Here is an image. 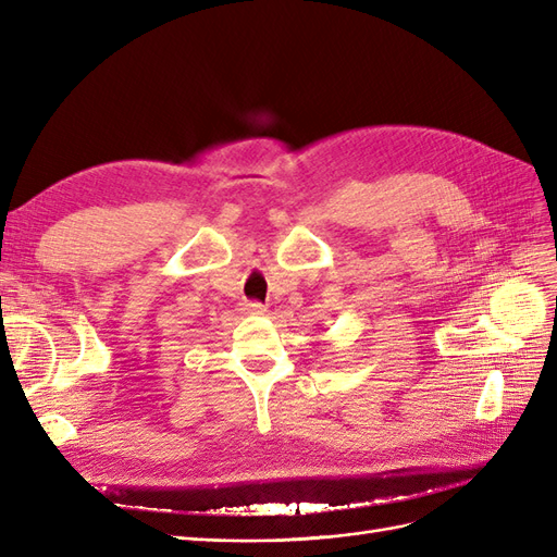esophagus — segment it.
<instances>
[{
    "label": "esophagus",
    "instance_id": "obj_1",
    "mask_svg": "<svg viewBox=\"0 0 557 557\" xmlns=\"http://www.w3.org/2000/svg\"><path fill=\"white\" fill-rule=\"evenodd\" d=\"M244 311H246V313L262 315V313H267V307H264V305H260V301H246V305H244Z\"/></svg>",
    "mask_w": 557,
    "mask_h": 557
}]
</instances>
